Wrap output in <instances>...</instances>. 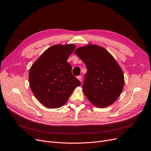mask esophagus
<instances>
[{
	"mask_svg": "<svg viewBox=\"0 0 151 151\" xmlns=\"http://www.w3.org/2000/svg\"><path fill=\"white\" fill-rule=\"evenodd\" d=\"M77 79H79L81 82H82V77L81 76H78L77 77Z\"/></svg>",
	"mask_w": 151,
	"mask_h": 151,
	"instance_id": "34e87169",
	"label": "esophagus"
}]
</instances>
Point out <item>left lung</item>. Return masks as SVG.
Returning a JSON list of instances; mask_svg holds the SVG:
<instances>
[{"label": "left lung", "instance_id": "obj_1", "mask_svg": "<svg viewBox=\"0 0 151 151\" xmlns=\"http://www.w3.org/2000/svg\"><path fill=\"white\" fill-rule=\"evenodd\" d=\"M74 53L87 69L82 88L89 101L99 108L113 104L124 83L123 72L115 59L104 47L91 44L77 48Z\"/></svg>", "mask_w": 151, "mask_h": 151}]
</instances>
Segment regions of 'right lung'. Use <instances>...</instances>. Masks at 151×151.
<instances>
[{"label": "right lung", "instance_id": "add662e5", "mask_svg": "<svg viewBox=\"0 0 151 151\" xmlns=\"http://www.w3.org/2000/svg\"><path fill=\"white\" fill-rule=\"evenodd\" d=\"M76 48L73 44L56 45L47 49L32 65L29 86L40 103L50 108L64 105L81 82L72 74L67 62Z\"/></svg>", "mask_w": 151, "mask_h": 151}]
</instances>
